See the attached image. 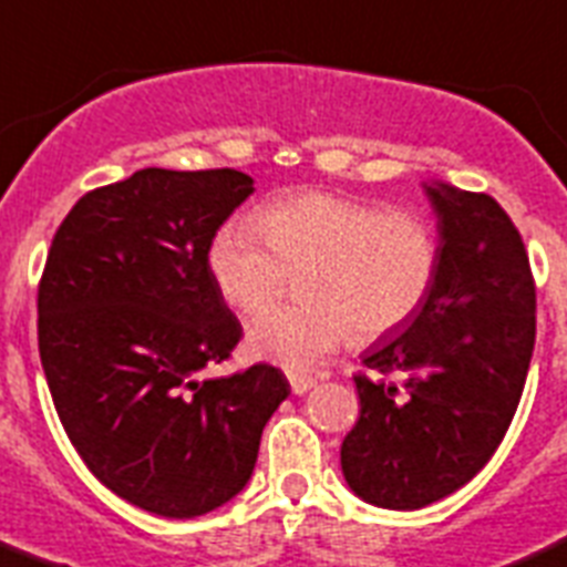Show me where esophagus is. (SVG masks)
Listing matches in <instances>:
<instances>
[{"mask_svg": "<svg viewBox=\"0 0 567 567\" xmlns=\"http://www.w3.org/2000/svg\"><path fill=\"white\" fill-rule=\"evenodd\" d=\"M290 380V389H293V394H308L310 389L316 385V380L310 378V374H299V372H290L288 374Z\"/></svg>", "mask_w": 567, "mask_h": 567, "instance_id": "34e87169", "label": "esophagus"}]
</instances>
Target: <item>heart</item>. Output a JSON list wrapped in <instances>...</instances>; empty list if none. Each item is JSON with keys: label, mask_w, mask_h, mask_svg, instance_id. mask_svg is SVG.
Listing matches in <instances>:
<instances>
[{"label": "heart", "mask_w": 567, "mask_h": 567, "mask_svg": "<svg viewBox=\"0 0 567 567\" xmlns=\"http://www.w3.org/2000/svg\"><path fill=\"white\" fill-rule=\"evenodd\" d=\"M209 274L231 308H268L299 271L308 299L266 310L248 327L257 358L290 372L324 363L349 338L378 341L403 330L436 285L442 246L422 215L383 209L358 195L299 189L220 226Z\"/></svg>", "instance_id": "heart-1"}]
</instances>
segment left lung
Masks as SVG:
<instances>
[{
	"label": "left lung",
	"instance_id": "obj_1",
	"mask_svg": "<svg viewBox=\"0 0 567 567\" xmlns=\"http://www.w3.org/2000/svg\"><path fill=\"white\" fill-rule=\"evenodd\" d=\"M425 189L442 246L436 285L403 330L363 355L372 374H355L361 416L341 444L349 489L383 509H422L489 462L537 332L532 266L504 206L451 184Z\"/></svg>",
	"mask_w": 567,
	"mask_h": 567
}]
</instances>
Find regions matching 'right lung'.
Returning <instances> with one entry per match:
<instances>
[{
    "instance_id": "add662e5",
    "label": "right lung",
    "mask_w": 567,
    "mask_h": 567,
    "mask_svg": "<svg viewBox=\"0 0 567 567\" xmlns=\"http://www.w3.org/2000/svg\"><path fill=\"white\" fill-rule=\"evenodd\" d=\"M251 176L145 167L83 195L39 282V352L69 442L100 484L162 517H198L251 478L290 383L254 363L200 380L243 336L209 243Z\"/></svg>"
}]
</instances>
